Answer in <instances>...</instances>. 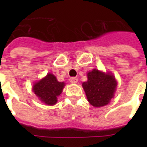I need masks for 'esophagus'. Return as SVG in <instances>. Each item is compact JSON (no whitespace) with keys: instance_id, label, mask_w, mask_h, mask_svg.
Segmentation results:
<instances>
[{"instance_id":"34e87169","label":"esophagus","mask_w":147,"mask_h":147,"mask_svg":"<svg viewBox=\"0 0 147 147\" xmlns=\"http://www.w3.org/2000/svg\"><path fill=\"white\" fill-rule=\"evenodd\" d=\"M69 81H70V83H77V82H78V79L76 78V77H71V78H70Z\"/></svg>"}]
</instances>
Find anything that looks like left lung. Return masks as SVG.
<instances>
[{
    "label": "left lung",
    "mask_w": 147,
    "mask_h": 147,
    "mask_svg": "<svg viewBox=\"0 0 147 147\" xmlns=\"http://www.w3.org/2000/svg\"><path fill=\"white\" fill-rule=\"evenodd\" d=\"M82 86L90 104L102 107L108 105L114 97L117 82L111 73L93 69L87 73V81L83 82Z\"/></svg>",
    "instance_id": "8db88e82"
}]
</instances>
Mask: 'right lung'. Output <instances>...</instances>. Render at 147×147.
Returning a JSON list of instances; mask_svg holds the SVG:
<instances>
[{
	"instance_id": "add662e5",
	"label": "right lung",
	"mask_w": 147,
	"mask_h": 147,
	"mask_svg": "<svg viewBox=\"0 0 147 147\" xmlns=\"http://www.w3.org/2000/svg\"><path fill=\"white\" fill-rule=\"evenodd\" d=\"M65 83L59 82L54 75L49 73L43 79L34 84L33 91L42 102L48 105H53L57 102Z\"/></svg>"
}]
</instances>
